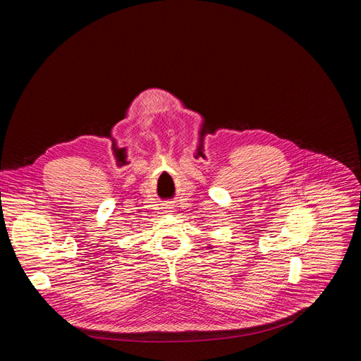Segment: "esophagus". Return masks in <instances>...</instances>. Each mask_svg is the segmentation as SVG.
Returning a JSON list of instances; mask_svg holds the SVG:
<instances>
[{
  "label": "esophagus",
  "mask_w": 361,
  "mask_h": 361,
  "mask_svg": "<svg viewBox=\"0 0 361 361\" xmlns=\"http://www.w3.org/2000/svg\"><path fill=\"white\" fill-rule=\"evenodd\" d=\"M164 212H166V214L173 212V206H171V204H166V206H164Z\"/></svg>",
  "instance_id": "obj_1"
}]
</instances>
